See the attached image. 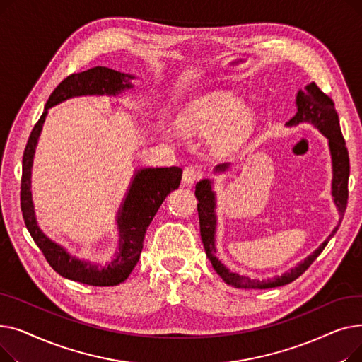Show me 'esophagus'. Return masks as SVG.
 I'll use <instances>...</instances> for the list:
<instances>
[{"label":"esophagus","mask_w":362,"mask_h":362,"mask_svg":"<svg viewBox=\"0 0 362 362\" xmlns=\"http://www.w3.org/2000/svg\"><path fill=\"white\" fill-rule=\"evenodd\" d=\"M201 177V170L197 167L189 165L183 170V176H182V182L185 186H192L198 179Z\"/></svg>","instance_id":"1"}]
</instances>
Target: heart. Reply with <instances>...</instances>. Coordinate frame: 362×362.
Returning a JSON list of instances; mask_svg holds the SVG:
<instances>
[{
  "label": "heart",
  "mask_w": 362,
  "mask_h": 362,
  "mask_svg": "<svg viewBox=\"0 0 362 362\" xmlns=\"http://www.w3.org/2000/svg\"><path fill=\"white\" fill-rule=\"evenodd\" d=\"M254 124V110L238 104L235 95L227 92L206 93L187 104L176 117L180 132L204 133L213 128L210 144L218 154L239 149L251 136Z\"/></svg>",
  "instance_id": "obj_1"
}]
</instances>
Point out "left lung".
<instances>
[{
    "label": "left lung",
    "mask_w": 362,
    "mask_h": 362,
    "mask_svg": "<svg viewBox=\"0 0 362 362\" xmlns=\"http://www.w3.org/2000/svg\"><path fill=\"white\" fill-rule=\"evenodd\" d=\"M300 123H308L318 129L322 136H326L329 141V149L332 157V197L333 202L339 211V223L327 236V239L322 242L318 248L308 255L305 259L300 261L296 267L291 269L289 272L283 273L281 276H274L272 279H250L246 276H239L238 273H232L226 265L217 258L216 252V229H217V198L214 192V180L211 179H202L195 186V195L198 199V216H199V229H201V239L204 243V248L206 257L210 258L213 269L217 274L227 283L232 284L235 288L242 289H272L284 286L293 280H296L303 272H305L314 259L326 248L329 240L337 232L344 213L346 210L348 204V179H349V156L348 149L345 146V139L341 136V130L339 124V116L334 108V103L330 97L322 92L314 82L307 85L303 89H299L296 93V112L295 116L286 123L288 127L298 126ZM230 167L229 163L218 164L214 168V173L220 175L227 171Z\"/></svg>",
    "instance_id": "left-lung-1"
}]
</instances>
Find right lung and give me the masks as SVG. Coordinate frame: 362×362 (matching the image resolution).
Returning a JSON list of instances; mask_svg holds the SVG:
<instances>
[{
    "instance_id": "obj_1",
    "label": "right lung",
    "mask_w": 362,
    "mask_h": 362,
    "mask_svg": "<svg viewBox=\"0 0 362 362\" xmlns=\"http://www.w3.org/2000/svg\"><path fill=\"white\" fill-rule=\"evenodd\" d=\"M133 79H135L133 74L120 73L104 66L70 74L49 95L41 119L30 132L23 154L21 205L30 236L57 273L69 280L90 284V286H116L129 277L139 261L148 226L157 214L165 197L180 185L182 168L141 167L135 170L116 217L119 229L117 251L108 264L101 265L71 255L64 246L51 240L37 226L30 192L33 157L37 139L41 136L42 126L51 107L59 105L70 98L86 97V95L117 97L124 90L133 88Z\"/></svg>"
}]
</instances>
